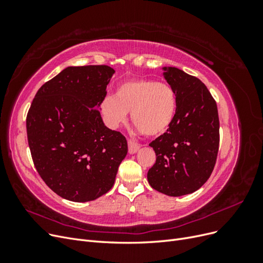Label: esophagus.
Wrapping results in <instances>:
<instances>
[{
  "label": "esophagus",
  "instance_id": "obj_1",
  "mask_svg": "<svg viewBox=\"0 0 263 263\" xmlns=\"http://www.w3.org/2000/svg\"><path fill=\"white\" fill-rule=\"evenodd\" d=\"M139 149H140V146L136 144V142L130 141V140L128 141V153L130 155H135L136 153H138Z\"/></svg>",
  "mask_w": 263,
  "mask_h": 263
}]
</instances>
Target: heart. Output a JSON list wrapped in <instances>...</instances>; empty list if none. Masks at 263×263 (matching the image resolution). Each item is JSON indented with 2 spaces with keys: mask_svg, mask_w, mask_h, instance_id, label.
I'll list each match as a JSON object with an SVG mask.
<instances>
[{
  "mask_svg": "<svg viewBox=\"0 0 263 263\" xmlns=\"http://www.w3.org/2000/svg\"><path fill=\"white\" fill-rule=\"evenodd\" d=\"M178 112V97L172 87L148 79L127 80L116 87L115 97L107 95L101 103V113L112 129L132 122L141 134L158 137L170 128Z\"/></svg>",
  "mask_w": 263,
  "mask_h": 263,
  "instance_id": "b5f03b06",
  "label": "heart"
}]
</instances>
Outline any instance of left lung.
Returning a JSON list of instances; mask_svg holds the SVG:
<instances>
[{
  "label": "left lung",
  "instance_id": "8db88e82",
  "mask_svg": "<svg viewBox=\"0 0 263 263\" xmlns=\"http://www.w3.org/2000/svg\"><path fill=\"white\" fill-rule=\"evenodd\" d=\"M162 76L178 97L176 118L149 145L156 163L147 174L150 186L169 196L195 192L214 169L219 145L216 102L205 84L176 67H162Z\"/></svg>",
  "mask_w": 263,
  "mask_h": 263
}]
</instances>
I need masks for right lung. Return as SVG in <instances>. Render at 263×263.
Wrapping results in <instances>:
<instances>
[{
  "label": "right lung",
  "instance_id": "right-lung-1",
  "mask_svg": "<svg viewBox=\"0 0 263 263\" xmlns=\"http://www.w3.org/2000/svg\"><path fill=\"white\" fill-rule=\"evenodd\" d=\"M115 70L68 67L35 95L26 118L36 170L55 194L72 202L97 200L112 189L127 140L107 128L101 103Z\"/></svg>",
  "mask_w": 263,
  "mask_h": 263
}]
</instances>
